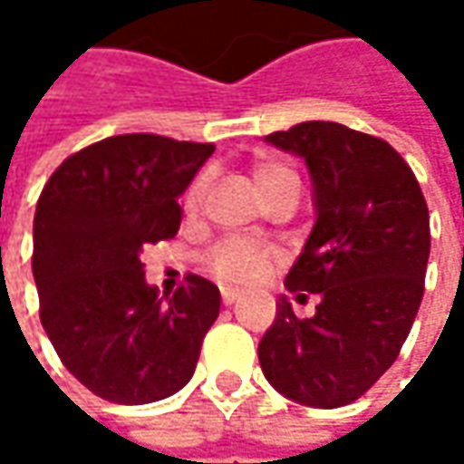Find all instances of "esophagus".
<instances>
[{"mask_svg":"<svg viewBox=\"0 0 464 464\" xmlns=\"http://www.w3.org/2000/svg\"><path fill=\"white\" fill-rule=\"evenodd\" d=\"M240 296H242L240 289H222V302L227 304V307H229V304H235Z\"/></svg>","mask_w":464,"mask_h":464,"instance_id":"obj_1","label":"esophagus"}]
</instances>
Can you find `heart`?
<instances>
[{
  "instance_id": "heart-1",
  "label": "heart",
  "mask_w": 464,
  "mask_h": 464,
  "mask_svg": "<svg viewBox=\"0 0 464 464\" xmlns=\"http://www.w3.org/2000/svg\"><path fill=\"white\" fill-rule=\"evenodd\" d=\"M253 178H256V186H258L260 196L266 198L271 190H276L281 183L292 180L295 172L286 169L284 165H276V162H260L253 169ZM204 188L206 180L198 178L186 196V204L193 208V206L201 204L204 198ZM206 266L214 276L224 281V284H253L263 278L271 266H274V253L271 247H266L263 242L250 240V237H224L219 240L208 258H206Z\"/></svg>"
}]
</instances>
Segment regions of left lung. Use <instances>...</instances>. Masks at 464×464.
Segmentation results:
<instances>
[{"mask_svg": "<svg viewBox=\"0 0 464 464\" xmlns=\"http://www.w3.org/2000/svg\"><path fill=\"white\" fill-rule=\"evenodd\" d=\"M266 141L310 172L314 224L284 284L320 302L302 320L278 299L260 369L289 401L341 408L382 377L411 333L431 250L429 208L405 160L377 136L307 121Z\"/></svg>", "mask_w": 464, "mask_h": 464, "instance_id": "8db88e82", "label": "left lung"}]
</instances>
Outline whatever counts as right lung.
<instances>
[{"label": "right lung", "mask_w": 464, "mask_h": 464, "mask_svg": "<svg viewBox=\"0 0 464 464\" xmlns=\"http://www.w3.org/2000/svg\"><path fill=\"white\" fill-rule=\"evenodd\" d=\"M211 154L214 144L111 136L66 157L38 198L41 323L62 364L102 401H162L196 372L219 289L188 274L175 295H160L141 250L178 235V198Z\"/></svg>", "instance_id": "1"}]
</instances>
